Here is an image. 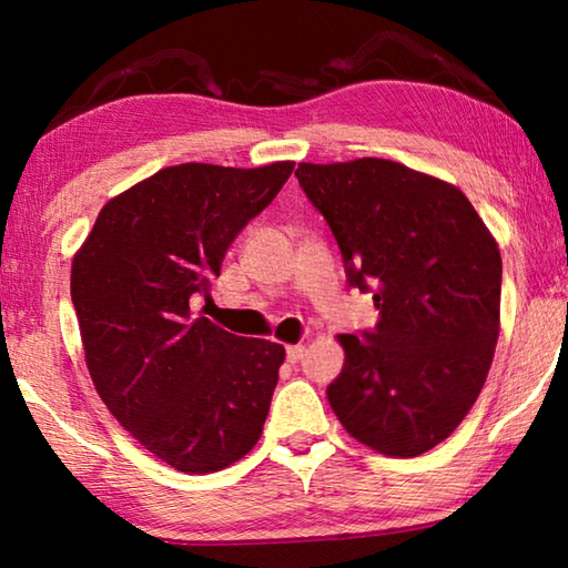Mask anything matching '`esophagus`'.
<instances>
[{
    "instance_id": "obj_1",
    "label": "esophagus",
    "mask_w": 568,
    "mask_h": 568,
    "mask_svg": "<svg viewBox=\"0 0 568 568\" xmlns=\"http://www.w3.org/2000/svg\"><path fill=\"white\" fill-rule=\"evenodd\" d=\"M285 355H287V361H291V363L303 361V355H305V345H287Z\"/></svg>"
}]
</instances>
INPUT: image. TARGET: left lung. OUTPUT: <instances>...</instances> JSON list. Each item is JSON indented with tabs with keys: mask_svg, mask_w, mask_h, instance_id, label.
<instances>
[{
	"mask_svg": "<svg viewBox=\"0 0 568 568\" xmlns=\"http://www.w3.org/2000/svg\"><path fill=\"white\" fill-rule=\"evenodd\" d=\"M295 178L333 230L348 285L378 307L376 328L338 335L331 408L378 454H426L466 418L491 368L496 240L464 192L400 162H301Z\"/></svg>",
	"mask_w": 568,
	"mask_h": 568,
	"instance_id": "1",
	"label": "left lung"
}]
</instances>
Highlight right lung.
Returning a JSON list of instances; mask_svg holds the SVG:
<instances>
[{
  "instance_id": "right-lung-1",
  "label": "right lung",
  "mask_w": 568,
  "mask_h": 568,
  "mask_svg": "<svg viewBox=\"0 0 568 568\" xmlns=\"http://www.w3.org/2000/svg\"><path fill=\"white\" fill-rule=\"evenodd\" d=\"M295 162L240 170L185 162L100 210L72 261L84 361L104 406L182 474H215L263 434L285 348L192 318L227 247Z\"/></svg>"
}]
</instances>
